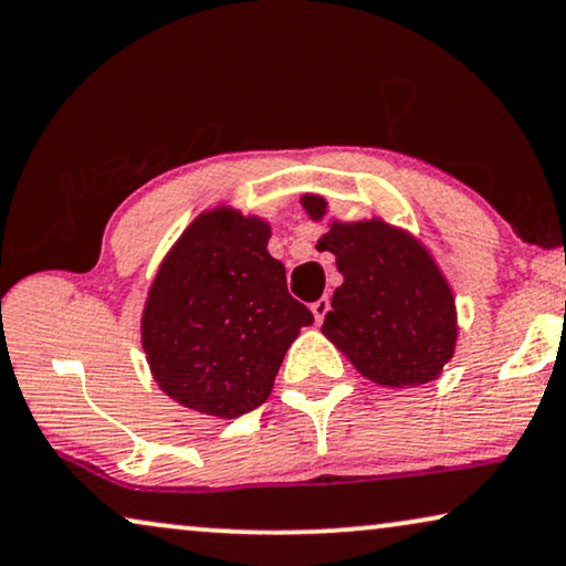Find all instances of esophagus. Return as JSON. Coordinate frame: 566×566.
I'll list each match as a JSON object with an SVG mask.
<instances>
[{
  "mask_svg": "<svg viewBox=\"0 0 566 566\" xmlns=\"http://www.w3.org/2000/svg\"><path fill=\"white\" fill-rule=\"evenodd\" d=\"M311 311H313V315H315V323H323V318H326V313L331 311V300H328V297L315 300V303L311 305Z\"/></svg>",
  "mask_w": 566,
  "mask_h": 566,
  "instance_id": "1",
  "label": "esophagus"
}]
</instances>
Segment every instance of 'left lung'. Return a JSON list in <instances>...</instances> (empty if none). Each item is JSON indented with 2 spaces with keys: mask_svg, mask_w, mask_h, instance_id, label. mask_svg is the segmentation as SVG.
Wrapping results in <instances>:
<instances>
[{
  "mask_svg": "<svg viewBox=\"0 0 566 566\" xmlns=\"http://www.w3.org/2000/svg\"><path fill=\"white\" fill-rule=\"evenodd\" d=\"M311 220L326 199L303 196ZM318 251L336 255V287L321 331L367 380L424 386L455 352V300L448 279L417 238L382 220L331 222Z\"/></svg>",
  "mask_w": 566,
  "mask_h": 566,
  "instance_id": "left-lung-1",
  "label": "left lung"
}]
</instances>
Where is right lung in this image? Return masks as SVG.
<instances>
[{
  "label": "right lung",
  "instance_id": "obj_1",
  "mask_svg": "<svg viewBox=\"0 0 566 566\" xmlns=\"http://www.w3.org/2000/svg\"><path fill=\"white\" fill-rule=\"evenodd\" d=\"M259 217L217 207L188 224L157 269L142 313L155 382L186 409L235 419L266 401L313 313L287 292Z\"/></svg>",
  "mask_w": 566,
  "mask_h": 566
}]
</instances>
